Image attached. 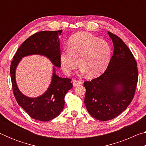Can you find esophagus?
Wrapping results in <instances>:
<instances>
[{"mask_svg":"<svg viewBox=\"0 0 146 146\" xmlns=\"http://www.w3.org/2000/svg\"><path fill=\"white\" fill-rule=\"evenodd\" d=\"M82 84V82L79 80H73V84L74 86H77L80 85Z\"/></svg>","mask_w":146,"mask_h":146,"instance_id":"esophagus-1","label":"esophagus"}]
</instances>
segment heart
<instances>
[{
	"mask_svg": "<svg viewBox=\"0 0 146 146\" xmlns=\"http://www.w3.org/2000/svg\"><path fill=\"white\" fill-rule=\"evenodd\" d=\"M110 44L98 36L78 32L71 36L68 43V51H62L60 62L64 72L70 75L78 66L89 77H97L104 72L112 58Z\"/></svg>",
	"mask_w": 146,
	"mask_h": 146,
	"instance_id": "b5f03b06",
	"label": "heart"
}]
</instances>
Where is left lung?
Returning <instances> with one entry per match:
<instances>
[{
    "label": "left lung",
    "mask_w": 146,
    "mask_h": 146,
    "mask_svg": "<svg viewBox=\"0 0 146 146\" xmlns=\"http://www.w3.org/2000/svg\"><path fill=\"white\" fill-rule=\"evenodd\" d=\"M114 51L104 73L86 81L84 103L88 113L100 121L111 120L131 102L138 82L137 63L122 39L108 31Z\"/></svg>",
    "instance_id": "obj_1"
}]
</instances>
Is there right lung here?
Listing matches in <instances>:
<instances>
[{
  "instance_id": "add662e5",
  "label": "right lung",
  "mask_w": 146,
  "mask_h": 146,
  "mask_svg": "<svg viewBox=\"0 0 146 146\" xmlns=\"http://www.w3.org/2000/svg\"><path fill=\"white\" fill-rule=\"evenodd\" d=\"M58 31H42L33 34L24 42L17 49L10 66L12 88L18 104L33 119L47 122L57 117L62 111L64 97L73 87L70 78H61L56 75L53 67L52 80L48 90L42 95L29 98L24 95L17 87L15 70L24 56L41 55L48 57L56 67L60 68V42Z\"/></svg>"
}]
</instances>
